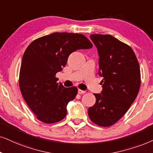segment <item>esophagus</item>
Here are the masks:
<instances>
[{"label":"esophagus","instance_id":"obj_1","mask_svg":"<svg viewBox=\"0 0 153 153\" xmlns=\"http://www.w3.org/2000/svg\"><path fill=\"white\" fill-rule=\"evenodd\" d=\"M86 92V91H85V90H80V89H79L78 90V94H85Z\"/></svg>","mask_w":153,"mask_h":153}]
</instances>
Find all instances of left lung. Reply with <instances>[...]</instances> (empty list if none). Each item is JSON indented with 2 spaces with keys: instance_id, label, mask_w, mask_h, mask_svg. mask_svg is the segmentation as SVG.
<instances>
[{
  "instance_id": "8db88e82",
  "label": "left lung",
  "mask_w": 153,
  "mask_h": 153,
  "mask_svg": "<svg viewBox=\"0 0 153 153\" xmlns=\"http://www.w3.org/2000/svg\"><path fill=\"white\" fill-rule=\"evenodd\" d=\"M100 56L102 94L89 107L91 121L102 127L114 125L136 100L140 87V71L136 54L128 44L109 34H91Z\"/></svg>"
}]
</instances>
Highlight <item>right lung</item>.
Here are the masks:
<instances>
[{
	"instance_id": "1",
	"label": "right lung",
	"mask_w": 153,
	"mask_h": 153,
	"mask_svg": "<svg viewBox=\"0 0 153 153\" xmlns=\"http://www.w3.org/2000/svg\"><path fill=\"white\" fill-rule=\"evenodd\" d=\"M92 44L82 34L54 32L34 40L25 50L21 63L19 86L23 98L36 117L45 123L63 120L66 106L75 99L78 88L58 83L56 74L78 49Z\"/></svg>"
}]
</instances>
